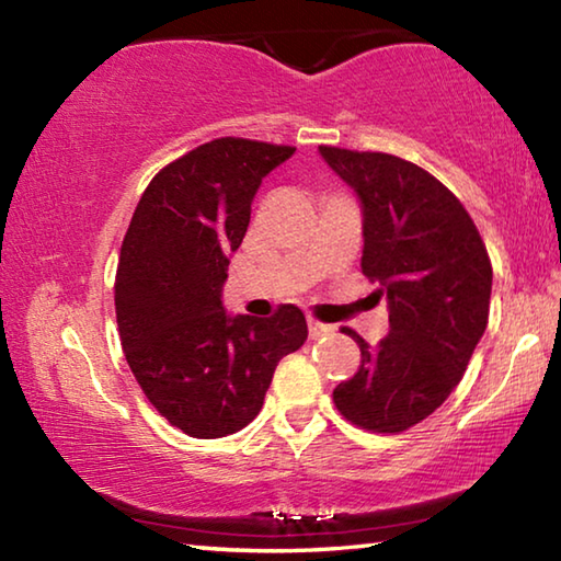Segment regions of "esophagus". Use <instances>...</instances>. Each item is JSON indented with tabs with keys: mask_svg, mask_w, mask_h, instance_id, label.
I'll return each mask as SVG.
<instances>
[{
	"mask_svg": "<svg viewBox=\"0 0 561 561\" xmlns=\"http://www.w3.org/2000/svg\"><path fill=\"white\" fill-rule=\"evenodd\" d=\"M307 324H309V336H311V339H321V336H331V334H334V327L321 324V321H317L314 317H309Z\"/></svg>",
	"mask_w": 561,
	"mask_h": 561,
	"instance_id": "1",
	"label": "esophagus"
}]
</instances>
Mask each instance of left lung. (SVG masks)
Segmentation results:
<instances>
[{
  "label": "left lung",
  "mask_w": 561,
  "mask_h": 561,
  "mask_svg": "<svg viewBox=\"0 0 561 561\" xmlns=\"http://www.w3.org/2000/svg\"><path fill=\"white\" fill-rule=\"evenodd\" d=\"M329 168L354 187L364 210L360 270L381 284L388 336L334 388L339 413L358 428L403 433L440 408L485 334L492 264L472 217L428 170L388 153L319 146Z\"/></svg>",
  "instance_id": "left-lung-1"
}]
</instances>
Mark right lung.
<instances>
[{"instance_id":"right-lung-1","label":"right lung","mask_w":561,"mask_h":561,"mask_svg":"<svg viewBox=\"0 0 561 561\" xmlns=\"http://www.w3.org/2000/svg\"><path fill=\"white\" fill-rule=\"evenodd\" d=\"M291 146L217 138L150 180L121 244L123 354L156 411L190 438H222L262 411L279 360L307 341L284 304L270 319L227 314L222 284L262 178Z\"/></svg>"}]
</instances>
